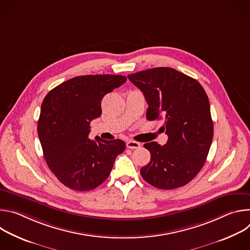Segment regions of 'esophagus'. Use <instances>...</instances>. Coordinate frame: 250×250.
<instances>
[{"instance_id":"34e87169","label":"esophagus","mask_w":250,"mask_h":250,"mask_svg":"<svg viewBox=\"0 0 250 250\" xmlns=\"http://www.w3.org/2000/svg\"><path fill=\"white\" fill-rule=\"evenodd\" d=\"M140 144L137 141H134V140H128L126 142V147L127 148H130V149H135V148H139L140 147Z\"/></svg>"}]
</instances>
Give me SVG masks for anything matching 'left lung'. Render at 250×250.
<instances>
[{"mask_svg":"<svg viewBox=\"0 0 250 250\" xmlns=\"http://www.w3.org/2000/svg\"><path fill=\"white\" fill-rule=\"evenodd\" d=\"M145 95L148 121L163 120L166 145L147 142L150 162L140 169L144 179L163 190L188 184L203 168L213 135L208 98L202 85L173 68L156 67L129 74Z\"/></svg>","mask_w":250,"mask_h":250,"instance_id":"8db88e82","label":"left lung"}]
</instances>
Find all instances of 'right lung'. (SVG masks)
<instances>
[{"mask_svg": "<svg viewBox=\"0 0 250 250\" xmlns=\"http://www.w3.org/2000/svg\"><path fill=\"white\" fill-rule=\"evenodd\" d=\"M121 75H85L63 82L44 98L38 123L44 159L66 187L89 191L109 177L124 152V140L89 138L90 123L102 114L104 95L122 86Z\"/></svg>", "mask_w": 250, "mask_h": 250, "instance_id": "obj_1", "label": "right lung"}]
</instances>
